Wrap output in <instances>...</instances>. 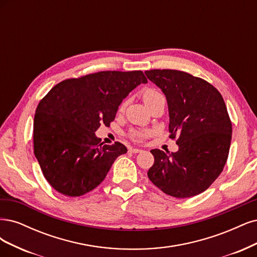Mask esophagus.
<instances>
[{"label": "esophagus", "instance_id": "esophagus-1", "mask_svg": "<svg viewBox=\"0 0 257 257\" xmlns=\"http://www.w3.org/2000/svg\"><path fill=\"white\" fill-rule=\"evenodd\" d=\"M129 152L132 154H138L142 152V150H140V148H135V147H130L129 148Z\"/></svg>", "mask_w": 257, "mask_h": 257}]
</instances>
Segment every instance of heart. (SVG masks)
<instances>
[{"mask_svg": "<svg viewBox=\"0 0 257 257\" xmlns=\"http://www.w3.org/2000/svg\"><path fill=\"white\" fill-rule=\"evenodd\" d=\"M158 95H160V93L158 92V90H156L154 88H148V89L144 90L143 100H144L145 104L147 105L155 97H157ZM148 135H150V132L145 131V130H132L129 134V137L131 140L136 141V142H140V141H142L143 139L148 137Z\"/></svg>", "mask_w": 257, "mask_h": 257, "instance_id": "b5f03b06", "label": "heart"}]
</instances>
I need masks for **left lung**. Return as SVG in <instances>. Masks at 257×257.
Here are the masks:
<instances>
[{
	"label": "left lung",
	"instance_id": "left-lung-1",
	"mask_svg": "<svg viewBox=\"0 0 257 257\" xmlns=\"http://www.w3.org/2000/svg\"><path fill=\"white\" fill-rule=\"evenodd\" d=\"M165 95L170 138L177 137L176 153L152 150L155 162L147 175L164 193L178 198L204 192L226 163L231 121L219 90L192 74L173 69L145 71Z\"/></svg>",
	"mask_w": 257,
	"mask_h": 257
}]
</instances>
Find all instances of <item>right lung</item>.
Here are the masks:
<instances>
[{
	"instance_id": "add662e5",
	"label": "right lung",
	"mask_w": 257,
	"mask_h": 257,
	"mask_svg": "<svg viewBox=\"0 0 257 257\" xmlns=\"http://www.w3.org/2000/svg\"><path fill=\"white\" fill-rule=\"evenodd\" d=\"M147 83L143 71H99L56 84L37 105L34 154L57 192L81 196L101 184L127 147L104 145L95 131L110 126L132 89Z\"/></svg>"
}]
</instances>
